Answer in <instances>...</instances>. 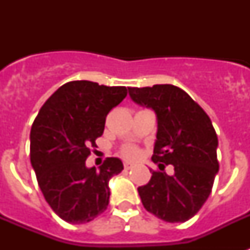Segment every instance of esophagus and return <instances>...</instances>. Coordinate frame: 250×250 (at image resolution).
Listing matches in <instances>:
<instances>
[{
    "label": "esophagus",
    "mask_w": 250,
    "mask_h": 250,
    "mask_svg": "<svg viewBox=\"0 0 250 250\" xmlns=\"http://www.w3.org/2000/svg\"><path fill=\"white\" fill-rule=\"evenodd\" d=\"M123 165H125V170H129V168H132V167L135 166V164H133V162H131V161H125Z\"/></svg>",
    "instance_id": "34e87169"
}]
</instances>
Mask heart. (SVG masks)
I'll return each mask as SVG.
<instances>
[{
  "label": "heart",
  "mask_w": 250,
  "mask_h": 250,
  "mask_svg": "<svg viewBox=\"0 0 250 250\" xmlns=\"http://www.w3.org/2000/svg\"><path fill=\"white\" fill-rule=\"evenodd\" d=\"M122 153L127 157H133V156H136L137 149L135 148L133 145H125V148L122 149Z\"/></svg>",
  "instance_id": "obj_1"
}]
</instances>
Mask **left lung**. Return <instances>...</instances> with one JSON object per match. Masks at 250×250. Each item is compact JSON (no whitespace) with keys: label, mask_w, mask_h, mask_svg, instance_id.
<instances>
[{"label":"left lung","mask_w":250,"mask_h":250,"mask_svg":"<svg viewBox=\"0 0 250 250\" xmlns=\"http://www.w3.org/2000/svg\"><path fill=\"white\" fill-rule=\"evenodd\" d=\"M128 93L154 110L158 125L152 161L161 171H153L148 184L137 188L141 202L162 221H188L208 200L219 170L218 137L209 115L171 84L128 88ZM166 164L174 166L172 175L164 172Z\"/></svg>","instance_id":"1"}]
</instances>
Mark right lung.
<instances>
[{
	"mask_svg": "<svg viewBox=\"0 0 250 250\" xmlns=\"http://www.w3.org/2000/svg\"><path fill=\"white\" fill-rule=\"evenodd\" d=\"M127 96L125 86L68 82L46 100L31 128V165L53 211L71 225L93 221L109 205V180L123 170L119 158L85 166L90 145L104 133L106 115Z\"/></svg>",
	"mask_w": 250,
	"mask_h": 250,
	"instance_id": "obj_1",
	"label": "right lung"
}]
</instances>
